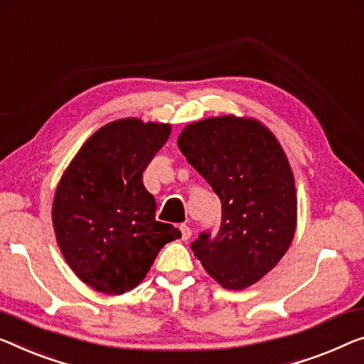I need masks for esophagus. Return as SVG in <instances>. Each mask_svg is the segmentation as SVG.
<instances>
[{
  "label": "esophagus",
  "instance_id": "obj_1",
  "mask_svg": "<svg viewBox=\"0 0 364 364\" xmlns=\"http://www.w3.org/2000/svg\"><path fill=\"white\" fill-rule=\"evenodd\" d=\"M180 230H181V237H183V240H188V238H191V235H193L191 227L186 225V224H183V225L180 227Z\"/></svg>",
  "mask_w": 364,
  "mask_h": 364
}]
</instances>
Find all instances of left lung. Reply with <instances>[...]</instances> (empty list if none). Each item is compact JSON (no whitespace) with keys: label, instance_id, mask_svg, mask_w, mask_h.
<instances>
[{"label":"left lung","instance_id":"8db88e82","mask_svg":"<svg viewBox=\"0 0 364 364\" xmlns=\"http://www.w3.org/2000/svg\"><path fill=\"white\" fill-rule=\"evenodd\" d=\"M178 147L222 204L217 235L200 234L193 252L222 287L245 289L279 263L294 238L297 196L289 160L264 124L230 114L189 124Z\"/></svg>","mask_w":364,"mask_h":364}]
</instances>
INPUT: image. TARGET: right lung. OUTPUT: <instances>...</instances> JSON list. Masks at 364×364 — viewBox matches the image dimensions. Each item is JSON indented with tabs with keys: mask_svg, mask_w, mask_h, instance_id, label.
<instances>
[{
	"mask_svg": "<svg viewBox=\"0 0 364 364\" xmlns=\"http://www.w3.org/2000/svg\"><path fill=\"white\" fill-rule=\"evenodd\" d=\"M170 132L164 122L112 121L81 145L58 181L52 204L57 243L73 273L102 294L134 289L161 248L181 237L155 220V198L142 183Z\"/></svg>",
	"mask_w": 364,
	"mask_h": 364,
	"instance_id": "add662e5",
	"label": "right lung"
}]
</instances>
